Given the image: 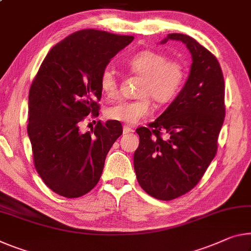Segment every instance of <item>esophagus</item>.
I'll return each mask as SVG.
<instances>
[{
  "label": "esophagus",
  "instance_id": "34e87169",
  "mask_svg": "<svg viewBox=\"0 0 251 251\" xmlns=\"http://www.w3.org/2000/svg\"><path fill=\"white\" fill-rule=\"evenodd\" d=\"M123 132H124V134H129V133L134 132V129L129 126H124V127H123Z\"/></svg>",
  "mask_w": 251,
  "mask_h": 251
}]
</instances>
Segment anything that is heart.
I'll return each instance as SVG.
<instances>
[{
	"label": "heart",
	"instance_id": "obj_1",
	"mask_svg": "<svg viewBox=\"0 0 251 251\" xmlns=\"http://www.w3.org/2000/svg\"><path fill=\"white\" fill-rule=\"evenodd\" d=\"M126 68L142 77L135 100H123L106 110L107 118L135 125L152 113L151 98L160 105L168 104L180 93L186 78L182 62L170 60L164 53L155 50H143L127 59ZM99 85L107 98L116 97L118 78L115 71L106 67L99 77Z\"/></svg>",
	"mask_w": 251,
	"mask_h": 251
}]
</instances>
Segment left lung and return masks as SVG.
<instances>
[{"instance_id":"1","label":"left lung","mask_w":251,"mask_h":251,"mask_svg":"<svg viewBox=\"0 0 251 251\" xmlns=\"http://www.w3.org/2000/svg\"><path fill=\"white\" fill-rule=\"evenodd\" d=\"M192 55L188 80L149 127H140L134 169L141 188L158 200H173L196 186L216 156L225 121V80L217 58L197 40L171 33ZM163 131L166 138H162Z\"/></svg>"}]
</instances>
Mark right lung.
Here are the masks:
<instances>
[{"label": "right lung", "mask_w": 251, "mask_h": 251, "mask_svg": "<svg viewBox=\"0 0 251 251\" xmlns=\"http://www.w3.org/2000/svg\"><path fill=\"white\" fill-rule=\"evenodd\" d=\"M132 35L86 29L57 43L40 66L29 93L27 135L35 170L48 188L79 198L100 178L106 155L123 134L119 122H97L82 133L81 123L98 116L99 77Z\"/></svg>", "instance_id": "right-lung-1"}]
</instances>
